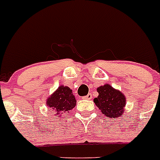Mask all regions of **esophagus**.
Masks as SVG:
<instances>
[{
	"mask_svg": "<svg viewBox=\"0 0 160 160\" xmlns=\"http://www.w3.org/2000/svg\"><path fill=\"white\" fill-rule=\"evenodd\" d=\"M92 98V94H91V93H88L87 95V96H85V97H83V98H84V99H91Z\"/></svg>",
	"mask_w": 160,
	"mask_h": 160,
	"instance_id": "obj_1",
	"label": "esophagus"
}]
</instances>
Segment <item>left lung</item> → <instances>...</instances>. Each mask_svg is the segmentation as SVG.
Instances as JSON below:
<instances>
[{"mask_svg":"<svg viewBox=\"0 0 160 160\" xmlns=\"http://www.w3.org/2000/svg\"><path fill=\"white\" fill-rule=\"evenodd\" d=\"M98 96L93 102L102 114L110 118H120L125 112L126 97L121 91L115 89L110 84H104L97 88Z\"/></svg>","mask_w":160,"mask_h":160,"instance_id":"obj_1","label":"left lung"}]
</instances>
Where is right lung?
Returning a JSON list of instances; mask_svg holds the SVG:
<instances>
[{
    "instance_id": "add662e5",
    "label": "right lung",
    "mask_w": 160,
    "mask_h": 160,
    "mask_svg": "<svg viewBox=\"0 0 160 160\" xmlns=\"http://www.w3.org/2000/svg\"><path fill=\"white\" fill-rule=\"evenodd\" d=\"M47 107L51 109L56 116L62 117V114L68 113L76 105V98L73 91L67 86H60L46 99Z\"/></svg>"
}]
</instances>
